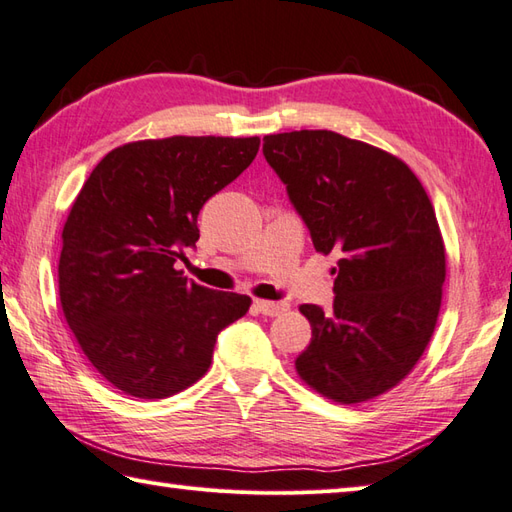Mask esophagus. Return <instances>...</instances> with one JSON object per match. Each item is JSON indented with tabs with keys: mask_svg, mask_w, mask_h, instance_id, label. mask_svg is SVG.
Listing matches in <instances>:
<instances>
[{
	"mask_svg": "<svg viewBox=\"0 0 512 512\" xmlns=\"http://www.w3.org/2000/svg\"><path fill=\"white\" fill-rule=\"evenodd\" d=\"M255 310L259 314H264V317H279L281 312L288 310V303L286 301H264V299H255Z\"/></svg>",
	"mask_w": 512,
	"mask_h": 512,
	"instance_id": "34e87169",
	"label": "esophagus"
}]
</instances>
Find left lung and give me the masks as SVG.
Segmentation results:
<instances>
[{"label":"left lung","mask_w":512,"mask_h":512,"mask_svg":"<svg viewBox=\"0 0 512 512\" xmlns=\"http://www.w3.org/2000/svg\"><path fill=\"white\" fill-rule=\"evenodd\" d=\"M264 156L317 253L339 257L332 310L299 308L312 328L299 378L343 405L385 394L440 314L447 255L427 191L400 158L328 129L264 136Z\"/></svg>","instance_id":"obj_1"}]
</instances>
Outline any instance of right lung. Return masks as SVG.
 Masks as SVG:
<instances>
[{"instance_id": "right-lung-1", "label": "right lung", "mask_w": 512, "mask_h": 512, "mask_svg": "<svg viewBox=\"0 0 512 512\" xmlns=\"http://www.w3.org/2000/svg\"><path fill=\"white\" fill-rule=\"evenodd\" d=\"M259 138L171 136L112 149L85 180L63 226L59 299L76 343L107 383L167 398L211 365L226 325L250 297L176 270L200 237L204 202L231 184Z\"/></svg>"}]
</instances>
